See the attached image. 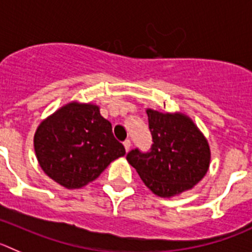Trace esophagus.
<instances>
[{"label":"esophagus","instance_id":"1","mask_svg":"<svg viewBox=\"0 0 252 252\" xmlns=\"http://www.w3.org/2000/svg\"><path fill=\"white\" fill-rule=\"evenodd\" d=\"M124 148H126V152H129V149H130V145H131V142H130V139H126V140H124Z\"/></svg>","mask_w":252,"mask_h":252}]
</instances>
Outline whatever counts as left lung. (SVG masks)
Instances as JSON below:
<instances>
[{
	"label": "left lung",
	"instance_id": "obj_1",
	"mask_svg": "<svg viewBox=\"0 0 252 252\" xmlns=\"http://www.w3.org/2000/svg\"><path fill=\"white\" fill-rule=\"evenodd\" d=\"M147 114L152 147L149 152L131 149L126 160L158 196L170 197L191 189L209 169L208 140L187 115L153 109Z\"/></svg>",
	"mask_w": 252,
	"mask_h": 252
}]
</instances>
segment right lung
I'll return each mask as SVG.
<instances>
[{
	"mask_svg": "<svg viewBox=\"0 0 252 252\" xmlns=\"http://www.w3.org/2000/svg\"><path fill=\"white\" fill-rule=\"evenodd\" d=\"M34 152L44 173L67 189L93 182L113 160L126 154L99 108L76 102L39 124Z\"/></svg>",
	"mask_w": 252,
	"mask_h": 252,
	"instance_id": "obj_1",
	"label": "right lung"
}]
</instances>
